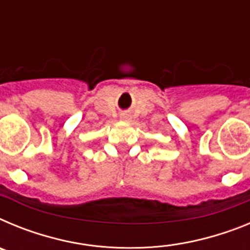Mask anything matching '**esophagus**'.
Returning <instances> with one entry per match:
<instances>
[{
	"label": "esophagus",
	"instance_id": "34e87169",
	"mask_svg": "<svg viewBox=\"0 0 250 250\" xmlns=\"http://www.w3.org/2000/svg\"><path fill=\"white\" fill-rule=\"evenodd\" d=\"M121 120H123V121H130V116L127 114H124L123 116H121Z\"/></svg>",
	"mask_w": 250,
	"mask_h": 250
}]
</instances>
